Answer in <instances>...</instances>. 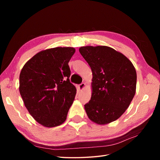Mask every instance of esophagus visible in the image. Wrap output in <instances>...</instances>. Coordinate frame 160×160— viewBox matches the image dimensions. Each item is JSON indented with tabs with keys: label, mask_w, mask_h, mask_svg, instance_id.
I'll list each match as a JSON object with an SVG mask.
<instances>
[{
	"label": "esophagus",
	"mask_w": 160,
	"mask_h": 160,
	"mask_svg": "<svg viewBox=\"0 0 160 160\" xmlns=\"http://www.w3.org/2000/svg\"><path fill=\"white\" fill-rule=\"evenodd\" d=\"M85 83H82L81 84H80V85H79V90L82 91V90H83V89L85 88Z\"/></svg>",
	"instance_id": "obj_1"
}]
</instances>
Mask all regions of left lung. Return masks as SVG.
Segmentation results:
<instances>
[{
    "instance_id": "1",
    "label": "left lung",
    "mask_w": 160,
    "mask_h": 160,
    "mask_svg": "<svg viewBox=\"0 0 160 160\" xmlns=\"http://www.w3.org/2000/svg\"><path fill=\"white\" fill-rule=\"evenodd\" d=\"M79 52L93 75L91 100L85 105L87 115L97 124L113 122L123 115L135 95V67L122 53L109 47H81Z\"/></svg>"
}]
</instances>
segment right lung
Masks as SVG:
<instances>
[{
	"instance_id": "add662e5",
	"label": "right lung",
	"mask_w": 160,
	"mask_h": 160,
	"mask_svg": "<svg viewBox=\"0 0 160 160\" xmlns=\"http://www.w3.org/2000/svg\"><path fill=\"white\" fill-rule=\"evenodd\" d=\"M75 49L55 47L38 52L23 66L19 91L32 117L46 128L63 123L75 99L68 65Z\"/></svg>"
}]
</instances>
